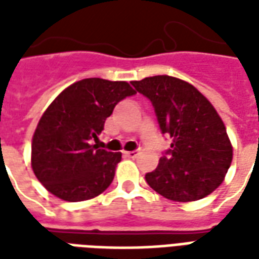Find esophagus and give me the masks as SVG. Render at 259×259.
I'll list each match as a JSON object with an SVG mask.
<instances>
[{"mask_svg": "<svg viewBox=\"0 0 259 259\" xmlns=\"http://www.w3.org/2000/svg\"><path fill=\"white\" fill-rule=\"evenodd\" d=\"M123 155L127 158H136L137 155H139V152L137 151H124Z\"/></svg>", "mask_w": 259, "mask_h": 259, "instance_id": "esophagus-1", "label": "esophagus"}]
</instances>
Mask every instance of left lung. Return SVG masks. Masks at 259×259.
I'll list each match as a JSON object with an SVG mask.
<instances>
[{
	"mask_svg": "<svg viewBox=\"0 0 259 259\" xmlns=\"http://www.w3.org/2000/svg\"><path fill=\"white\" fill-rule=\"evenodd\" d=\"M132 84L151 101L159 129L172 144L146 175L152 190L189 202L204 198L225 179L233 158L226 127L215 108L194 85L172 76H152Z\"/></svg>",
	"mask_w": 259,
	"mask_h": 259,
	"instance_id": "1",
	"label": "left lung"
}]
</instances>
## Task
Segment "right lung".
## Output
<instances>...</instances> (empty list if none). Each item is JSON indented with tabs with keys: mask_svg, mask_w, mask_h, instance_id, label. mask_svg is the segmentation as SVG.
<instances>
[{
	"mask_svg": "<svg viewBox=\"0 0 259 259\" xmlns=\"http://www.w3.org/2000/svg\"><path fill=\"white\" fill-rule=\"evenodd\" d=\"M135 94L127 81L90 77L51 102L31 141V168L51 194L77 202L107 190L122 154L98 148V136L115 105Z\"/></svg>",
	"mask_w": 259,
	"mask_h": 259,
	"instance_id": "1",
	"label": "right lung"
}]
</instances>
